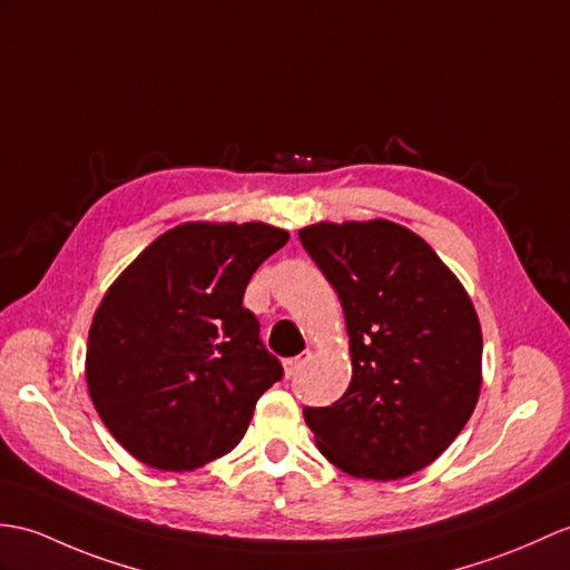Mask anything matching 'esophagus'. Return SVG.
I'll return each mask as SVG.
<instances>
[{"label":"esophagus","mask_w":570,"mask_h":570,"mask_svg":"<svg viewBox=\"0 0 570 570\" xmlns=\"http://www.w3.org/2000/svg\"><path fill=\"white\" fill-rule=\"evenodd\" d=\"M308 360H311V352L298 354V356H291V360H286V362H284V374H286V379L296 376V374L301 372V368L308 364Z\"/></svg>","instance_id":"1"}]
</instances>
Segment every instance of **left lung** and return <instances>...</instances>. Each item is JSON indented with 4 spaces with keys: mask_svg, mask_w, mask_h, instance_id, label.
<instances>
[{
    "mask_svg": "<svg viewBox=\"0 0 570 570\" xmlns=\"http://www.w3.org/2000/svg\"><path fill=\"white\" fill-rule=\"evenodd\" d=\"M301 245L337 291L352 381L306 407L321 454L354 479L399 481L430 466L464 430L483 381V335L456 274L405 225L321 220Z\"/></svg>",
    "mask_w": 570,
    "mask_h": 570,
    "instance_id": "left-lung-1",
    "label": "left lung"
}]
</instances>
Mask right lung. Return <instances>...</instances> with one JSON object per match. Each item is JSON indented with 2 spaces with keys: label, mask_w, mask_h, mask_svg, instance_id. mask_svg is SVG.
<instances>
[{
  "label": "right lung",
  "mask_w": 570,
  "mask_h": 570,
  "mask_svg": "<svg viewBox=\"0 0 570 570\" xmlns=\"http://www.w3.org/2000/svg\"><path fill=\"white\" fill-rule=\"evenodd\" d=\"M288 233L269 223L189 220L118 274L91 317L87 389L130 456L194 471L243 440L284 368L243 306L259 264Z\"/></svg>",
  "instance_id": "add662e5"
}]
</instances>
